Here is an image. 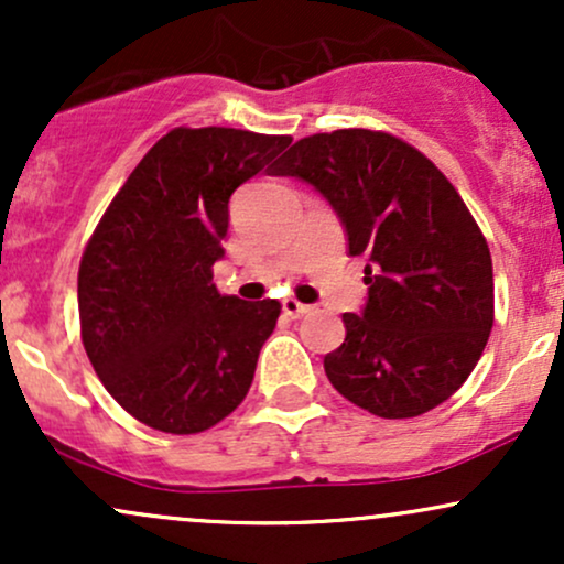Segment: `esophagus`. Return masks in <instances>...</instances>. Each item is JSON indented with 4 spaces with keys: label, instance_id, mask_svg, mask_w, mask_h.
<instances>
[{
    "label": "esophagus",
    "instance_id": "obj_1",
    "mask_svg": "<svg viewBox=\"0 0 564 564\" xmlns=\"http://www.w3.org/2000/svg\"><path fill=\"white\" fill-rule=\"evenodd\" d=\"M281 307H283V315H289V318H302V315L310 313V304L291 300V296H289V300L281 302Z\"/></svg>",
    "mask_w": 564,
    "mask_h": 564
}]
</instances>
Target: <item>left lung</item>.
I'll return each instance as SVG.
<instances>
[{
    "instance_id": "left-lung-1",
    "label": "left lung",
    "mask_w": 564,
    "mask_h": 564,
    "mask_svg": "<svg viewBox=\"0 0 564 564\" xmlns=\"http://www.w3.org/2000/svg\"><path fill=\"white\" fill-rule=\"evenodd\" d=\"M332 204L352 257L366 254L364 313L323 358L349 403L413 419L467 381L494 328V262L467 204L424 153L394 134H310L270 170Z\"/></svg>"
}]
</instances>
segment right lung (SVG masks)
<instances>
[{
    "instance_id": "add662e5",
    "label": "right lung",
    "mask_w": 564,
    "mask_h": 564,
    "mask_svg": "<svg viewBox=\"0 0 564 564\" xmlns=\"http://www.w3.org/2000/svg\"><path fill=\"white\" fill-rule=\"evenodd\" d=\"M291 142L246 129L177 127L129 174L79 264L87 358L142 424L196 435L241 405L281 304L219 294L232 191Z\"/></svg>"
}]
</instances>
